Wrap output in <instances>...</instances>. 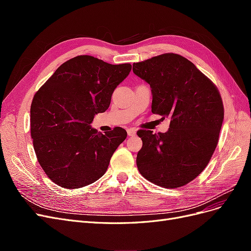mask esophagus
Masks as SVG:
<instances>
[{
  "label": "esophagus",
  "mask_w": 251,
  "mask_h": 251,
  "mask_svg": "<svg viewBox=\"0 0 251 251\" xmlns=\"http://www.w3.org/2000/svg\"><path fill=\"white\" fill-rule=\"evenodd\" d=\"M136 131L137 130H136L135 127H127V130H126L128 136H134L136 134Z\"/></svg>",
  "instance_id": "1"
}]
</instances>
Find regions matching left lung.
I'll return each mask as SVG.
<instances>
[{
  "label": "left lung",
  "instance_id": "1",
  "mask_svg": "<svg viewBox=\"0 0 251 251\" xmlns=\"http://www.w3.org/2000/svg\"><path fill=\"white\" fill-rule=\"evenodd\" d=\"M133 72L151 89V112L171 118L166 133L137 132L138 171L156 185L183 186L206 168L216 150L224 118L221 95L192 62L175 53L135 63Z\"/></svg>",
  "mask_w": 251,
  "mask_h": 251
}]
</instances>
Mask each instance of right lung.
Wrapping results in <instances>:
<instances>
[{"label": "right lung", "mask_w": 251, "mask_h": 251, "mask_svg": "<svg viewBox=\"0 0 251 251\" xmlns=\"http://www.w3.org/2000/svg\"><path fill=\"white\" fill-rule=\"evenodd\" d=\"M132 65H111L90 55L60 65L35 93L30 108L37 161L51 181L65 188L93 183L126 138L123 127L108 134L91 127L95 114L109 108L114 90Z\"/></svg>", "instance_id": "obj_1"}]
</instances>
